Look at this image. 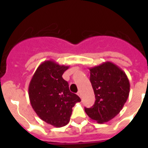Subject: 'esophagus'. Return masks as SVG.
Instances as JSON below:
<instances>
[{
	"instance_id": "34e87169",
	"label": "esophagus",
	"mask_w": 148,
	"mask_h": 148,
	"mask_svg": "<svg viewBox=\"0 0 148 148\" xmlns=\"http://www.w3.org/2000/svg\"><path fill=\"white\" fill-rule=\"evenodd\" d=\"M77 94H78V96H79V97H80V98H82V92H81L80 91H78V93H77Z\"/></svg>"
}]
</instances>
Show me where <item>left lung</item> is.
I'll return each instance as SVG.
<instances>
[{
  "label": "left lung",
  "mask_w": 148,
  "mask_h": 148,
  "mask_svg": "<svg viewBox=\"0 0 148 148\" xmlns=\"http://www.w3.org/2000/svg\"><path fill=\"white\" fill-rule=\"evenodd\" d=\"M89 70L95 101L84 110L91 119L103 124L120 113L129 96L130 82L125 72L110 61Z\"/></svg>",
  "instance_id": "1"
}]
</instances>
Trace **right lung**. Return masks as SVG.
Returning a JSON list of instances; mask_svg holds the SVG:
<instances>
[{
  "mask_svg": "<svg viewBox=\"0 0 148 148\" xmlns=\"http://www.w3.org/2000/svg\"><path fill=\"white\" fill-rule=\"evenodd\" d=\"M69 67L53 60L44 61L29 85V97L34 111L40 119L56 127L67 125L73 108L81 101L76 94L70 92L67 82L62 78Z\"/></svg>",
  "mask_w": 148,
  "mask_h": 148,
  "instance_id": "1",
  "label": "right lung"
}]
</instances>
